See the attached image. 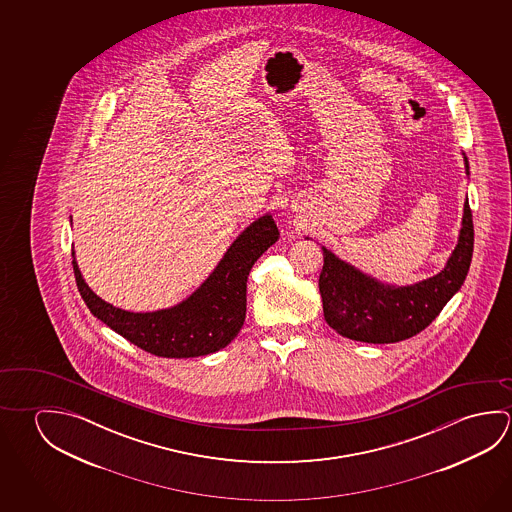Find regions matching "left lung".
<instances>
[{"label":"left lung","mask_w":512,"mask_h":512,"mask_svg":"<svg viewBox=\"0 0 512 512\" xmlns=\"http://www.w3.org/2000/svg\"><path fill=\"white\" fill-rule=\"evenodd\" d=\"M466 173L470 175L464 155ZM473 255V216L464 203L461 234L443 271L418 284L394 287L364 275L323 246L319 293L328 325L337 334L362 343H398L416 336L434 321L461 289Z\"/></svg>","instance_id":"1"}]
</instances>
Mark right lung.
<instances>
[{
	"label": "right lung",
	"instance_id": "1",
	"mask_svg": "<svg viewBox=\"0 0 512 512\" xmlns=\"http://www.w3.org/2000/svg\"><path fill=\"white\" fill-rule=\"evenodd\" d=\"M278 235L271 214L253 221L187 300L155 312H128L103 302L85 284L75 259L73 271L85 305L126 341L157 357H202L225 348L239 334L246 318L248 275Z\"/></svg>",
	"mask_w": 512,
	"mask_h": 512
}]
</instances>
